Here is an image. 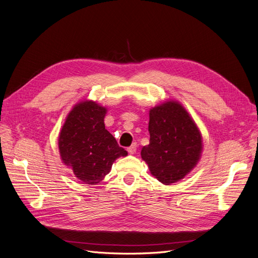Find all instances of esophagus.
<instances>
[{
	"instance_id": "esophagus-1",
	"label": "esophagus",
	"mask_w": 258,
	"mask_h": 258,
	"mask_svg": "<svg viewBox=\"0 0 258 258\" xmlns=\"http://www.w3.org/2000/svg\"><path fill=\"white\" fill-rule=\"evenodd\" d=\"M137 143H134L132 144L131 146H129L128 148H127V151L130 153V154H135L136 152H137Z\"/></svg>"
}]
</instances>
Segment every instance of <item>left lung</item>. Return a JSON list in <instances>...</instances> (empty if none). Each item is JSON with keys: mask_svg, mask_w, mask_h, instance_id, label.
Here are the masks:
<instances>
[{"mask_svg": "<svg viewBox=\"0 0 258 258\" xmlns=\"http://www.w3.org/2000/svg\"><path fill=\"white\" fill-rule=\"evenodd\" d=\"M148 131L150 144L142 147L141 156L159 182L175 183L196 166L202 150L201 135L178 102L168 101L152 108Z\"/></svg>", "mask_w": 258, "mask_h": 258, "instance_id": "left-lung-1", "label": "left lung"}]
</instances>
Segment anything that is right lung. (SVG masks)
<instances>
[{
  "label": "right lung",
  "mask_w": 258,
  "mask_h": 258,
  "mask_svg": "<svg viewBox=\"0 0 258 258\" xmlns=\"http://www.w3.org/2000/svg\"><path fill=\"white\" fill-rule=\"evenodd\" d=\"M105 114L104 107L84 101L70 112L60 132L61 158L85 184L102 181L115 159L128 154L105 129Z\"/></svg>",
  "instance_id": "add662e5"
}]
</instances>
